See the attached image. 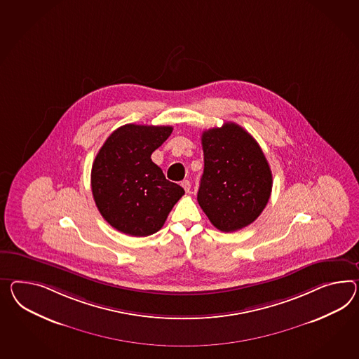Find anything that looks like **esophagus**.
I'll return each mask as SVG.
<instances>
[{
  "mask_svg": "<svg viewBox=\"0 0 359 359\" xmlns=\"http://www.w3.org/2000/svg\"><path fill=\"white\" fill-rule=\"evenodd\" d=\"M182 187L184 189V191L186 193H190V190H191V184H190V181L189 180H184L182 181Z\"/></svg>",
  "mask_w": 359,
  "mask_h": 359,
  "instance_id": "34e87169",
  "label": "esophagus"
}]
</instances>
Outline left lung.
I'll return each instance as SVG.
<instances>
[{
  "label": "left lung",
  "mask_w": 359,
  "mask_h": 359,
  "mask_svg": "<svg viewBox=\"0 0 359 359\" xmlns=\"http://www.w3.org/2000/svg\"><path fill=\"white\" fill-rule=\"evenodd\" d=\"M202 146L199 205L221 231L248 226L266 208L272 191V172L262 148L234 122L203 131Z\"/></svg>",
  "instance_id": "8db88e82"
}]
</instances>
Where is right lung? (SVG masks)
I'll return each mask as SVG.
<instances>
[{"instance_id":"obj_1","label":"right lung","mask_w":359,"mask_h":359,"mask_svg":"<svg viewBox=\"0 0 359 359\" xmlns=\"http://www.w3.org/2000/svg\"><path fill=\"white\" fill-rule=\"evenodd\" d=\"M172 126L128 123L114 130L95 157L91 189L96 207L114 229L146 237L163 228L184 190L151 160Z\"/></svg>"}]
</instances>
